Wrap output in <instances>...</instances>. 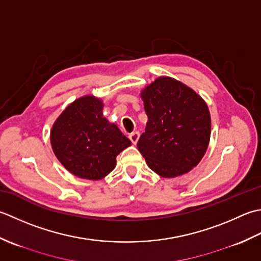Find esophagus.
Segmentation results:
<instances>
[{"label": "esophagus", "instance_id": "34e87169", "mask_svg": "<svg viewBox=\"0 0 261 261\" xmlns=\"http://www.w3.org/2000/svg\"><path fill=\"white\" fill-rule=\"evenodd\" d=\"M128 137H129V140L132 141L133 144H136L137 141H138V138H140V133H138V132H133V133H130Z\"/></svg>", "mask_w": 261, "mask_h": 261}]
</instances>
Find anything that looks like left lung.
Listing matches in <instances>:
<instances>
[{"label":"left lung","mask_w":261,"mask_h":261,"mask_svg":"<svg viewBox=\"0 0 261 261\" xmlns=\"http://www.w3.org/2000/svg\"><path fill=\"white\" fill-rule=\"evenodd\" d=\"M142 99L148 120L137 147L147 166L164 178L189 172L208 146L207 105L184 83L166 76L143 90Z\"/></svg>","instance_id":"left-lung-1"}]
</instances>
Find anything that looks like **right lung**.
<instances>
[{
  "mask_svg": "<svg viewBox=\"0 0 261 261\" xmlns=\"http://www.w3.org/2000/svg\"><path fill=\"white\" fill-rule=\"evenodd\" d=\"M101 100L87 95L58 117L50 133L56 158L71 173L98 180L114 170L116 156L130 141L102 117Z\"/></svg>",
  "mask_w": 261,
  "mask_h": 261,
  "instance_id": "right-lung-1",
  "label": "right lung"
}]
</instances>
